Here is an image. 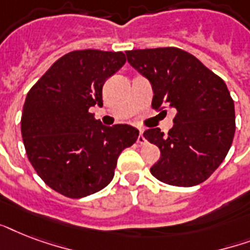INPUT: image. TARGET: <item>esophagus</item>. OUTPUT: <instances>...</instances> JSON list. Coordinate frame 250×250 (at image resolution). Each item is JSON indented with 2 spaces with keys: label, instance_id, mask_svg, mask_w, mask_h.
Wrapping results in <instances>:
<instances>
[{
  "label": "esophagus",
  "instance_id": "1",
  "mask_svg": "<svg viewBox=\"0 0 250 250\" xmlns=\"http://www.w3.org/2000/svg\"><path fill=\"white\" fill-rule=\"evenodd\" d=\"M137 143H139V144H145V143H146V139L144 137V129L143 128H140V135L137 137Z\"/></svg>",
  "mask_w": 250,
  "mask_h": 250
}]
</instances>
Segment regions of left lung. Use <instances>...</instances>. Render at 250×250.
<instances>
[{
  "label": "left lung",
  "instance_id": "obj_1",
  "mask_svg": "<svg viewBox=\"0 0 250 250\" xmlns=\"http://www.w3.org/2000/svg\"><path fill=\"white\" fill-rule=\"evenodd\" d=\"M125 56L152 85L153 107L175 111L167 135L158 127L144 132L161 150L152 175L176 187L205 182L223 162L235 135V105L226 83L179 48L137 49Z\"/></svg>",
  "mask_w": 250,
  "mask_h": 250
}]
</instances>
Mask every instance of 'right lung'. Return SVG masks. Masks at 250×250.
<instances>
[{
	"label": "right lung",
	"mask_w": 250,
	"mask_h": 250,
	"mask_svg": "<svg viewBox=\"0 0 250 250\" xmlns=\"http://www.w3.org/2000/svg\"><path fill=\"white\" fill-rule=\"evenodd\" d=\"M122 52L74 50L50 66L25 97L21 137L33 168L52 189L80 198L105 188L122 150L137 140L128 125L107 127L89 113L125 64Z\"/></svg>",
	"instance_id": "obj_1"
}]
</instances>
